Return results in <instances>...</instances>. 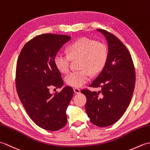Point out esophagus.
Instances as JSON below:
<instances>
[{
  "label": "esophagus",
  "instance_id": "1",
  "mask_svg": "<svg viewBox=\"0 0 150 150\" xmlns=\"http://www.w3.org/2000/svg\"><path fill=\"white\" fill-rule=\"evenodd\" d=\"M73 90H74V92H75V93H81L80 89H79V88H73Z\"/></svg>",
  "mask_w": 150,
  "mask_h": 150
}]
</instances>
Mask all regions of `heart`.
<instances>
[{"instance_id": "obj_1", "label": "heart", "mask_w": 150, "mask_h": 150, "mask_svg": "<svg viewBox=\"0 0 150 150\" xmlns=\"http://www.w3.org/2000/svg\"><path fill=\"white\" fill-rule=\"evenodd\" d=\"M68 53H57L54 64L60 72L67 73L69 71L71 60L80 59L79 68L81 70L73 71L66 77L69 86L79 88L90 80L91 73L97 75L106 66L109 49L106 44L88 38H82L68 47Z\"/></svg>"}]
</instances>
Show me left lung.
Instances as JSON below:
<instances>
[{
    "instance_id": "1",
    "label": "left lung",
    "mask_w": 150,
    "mask_h": 150,
    "mask_svg": "<svg viewBox=\"0 0 150 150\" xmlns=\"http://www.w3.org/2000/svg\"><path fill=\"white\" fill-rule=\"evenodd\" d=\"M107 39L109 57L103 71L90 87H100L98 92L83 89L86 111L90 121L98 127L112 125L119 120L131 102L135 84V71L128 50L108 31L97 29Z\"/></svg>"
}]
</instances>
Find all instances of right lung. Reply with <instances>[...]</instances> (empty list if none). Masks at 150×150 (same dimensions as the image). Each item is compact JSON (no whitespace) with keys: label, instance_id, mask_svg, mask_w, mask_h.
<instances>
[{"label":"right lung","instance_id":"obj_1","mask_svg":"<svg viewBox=\"0 0 150 150\" xmlns=\"http://www.w3.org/2000/svg\"><path fill=\"white\" fill-rule=\"evenodd\" d=\"M70 39L66 35H39L25 44L17 60L15 85L18 97L31 119L49 131L66 125V110L74 93L70 86L50 93V87L60 88L64 84L54 58Z\"/></svg>","mask_w":150,"mask_h":150}]
</instances>
